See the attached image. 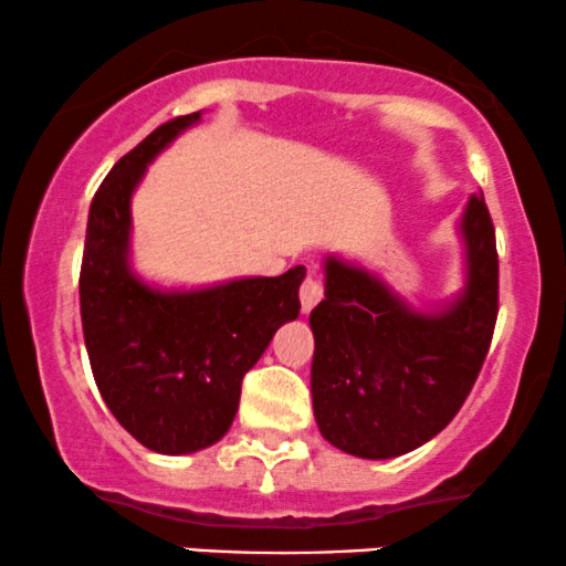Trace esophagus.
<instances>
[{
    "mask_svg": "<svg viewBox=\"0 0 566 566\" xmlns=\"http://www.w3.org/2000/svg\"><path fill=\"white\" fill-rule=\"evenodd\" d=\"M324 297V284L316 274H307L305 282L300 284V303H303V313H311L318 305V300Z\"/></svg>",
    "mask_w": 566,
    "mask_h": 566,
    "instance_id": "obj_1",
    "label": "esophagus"
}]
</instances>
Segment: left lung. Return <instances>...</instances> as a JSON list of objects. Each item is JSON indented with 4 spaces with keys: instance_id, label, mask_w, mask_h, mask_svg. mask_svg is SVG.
Here are the masks:
<instances>
[{
    "instance_id": "8db88e82",
    "label": "left lung",
    "mask_w": 566,
    "mask_h": 566,
    "mask_svg": "<svg viewBox=\"0 0 566 566\" xmlns=\"http://www.w3.org/2000/svg\"><path fill=\"white\" fill-rule=\"evenodd\" d=\"M460 232L464 290L433 313L415 311L381 276L326 259L324 300L311 311V391L321 436L342 452H412L452 423L473 389L499 313L496 232L483 196H470Z\"/></svg>"
}]
</instances>
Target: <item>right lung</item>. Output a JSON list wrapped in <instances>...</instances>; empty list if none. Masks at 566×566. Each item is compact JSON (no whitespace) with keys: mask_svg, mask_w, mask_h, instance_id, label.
Segmentation results:
<instances>
[{"mask_svg":"<svg viewBox=\"0 0 566 566\" xmlns=\"http://www.w3.org/2000/svg\"><path fill=\"white\" fill-rule=\"evenodd\" d=\"M200 112L169 119L114 164L91 200L81 318L93 378L119 426L159 454H190L230 431L242 376L300 316L305 266L203 290H159L130 269V198L146 167Z\"/></svg>","mask_w":566,"mask_h":566,"instance_id":"right-lung-1","label":"right lung"}]
</instances>
